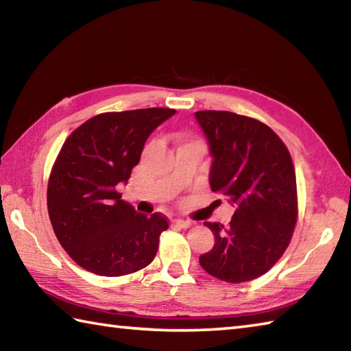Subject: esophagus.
Returning <instances> with one entry per match:
<instances>
[{"label":"esophagus","mask_w":351,"mask_h":351,"mask_svg":"<svg viewBox=\"0 0 351 351\" xmlns=\"http://www.w3.org/2000/svg\"><path fill=\"white\" fill-rule=\"evenodd\" d=\"M173 223L176 226H180V228H184V229H187V228H190L191 225H193V221H190V220H182V219H178V220H173Z\"/></svg>","instance_id":"obj_1"}]
</instances>
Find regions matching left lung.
<instances>
[{"instance_id":"left-lung-1","label":"left lung","mask_w":351,"mask_h":351,"mask_svg":"<svg viewBox=\"0 0 351 351\" xmlns=\"http://www.w3.org/2000/svg\"><path fill=\"white\" fill-rule=\"evenodd\" d=\"M210 143V185L235 205L228 226L205 221L214 247L199 258L206 273L229 283L265 274L287 250L297 221L294 164L270 126L230 111H196Z\"/></svg>"}]
</instances>
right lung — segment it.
I'll return each instance as SVG.
<instances>
[{
  "mask_svg": "<svg viewBox=\"0 0 351 351\" xmlns=\"http://www.w3.org/2000/svg\"><path fill=\"white\" fill-rule=\"evenodd\" d=\"M173 108L96 114L66 138L51 169L47 204L52 229L68 255L98 276H125L152 263L167 217L140 214L122 200L146 138Z\"/></svg>",
  "mask_w": 351,
  "mask_h": 351,
  "instance_id": "right-lung-1",
  "label": "right lung"
}]
</instances>
